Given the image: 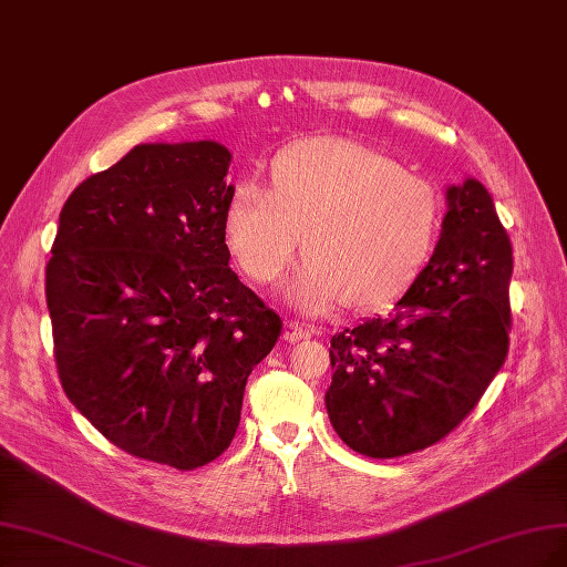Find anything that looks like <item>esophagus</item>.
Returning a JSON list of instances; mask_svg holds the SVG:
<instances>
[{
	"instance_id": "1",
	"label": "esophagus",
	"mask_w": 567,
	"mask_h": 567,
	"mask_svg": "<svg viewBox=\"0 0 567 567\" xmlns=\"http://www.w3.org/2000/svg\"><path fill=\"white\" fill-rule=\"evenodd\" d=\"M316 333H320V329H316V327H306V324H301V322H297V320H291V322H287L285 324V341H301V339H308V337H316Z\"/></svg>"
}]
</instances>
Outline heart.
Listing matches in <instances>:
<instances>
[{
	"label": "heart",
	"instance_id": "1",
	"mask_svg": "<svg viewBox=\"0 0 567 567\" xmlns=\"http://www.w3.org/2000/svg\"><path fill=\"white\" fill-rule=\"evenodd\" d=\"M442 221L436 188L390 156L343 137L287 146L268 188L240 182L224 207V240L259 285L280 282L310 251L291 287L308 312L381 306L413 280Z\"/></svg>",
	"mask_w": 567,
	"mask_h": 567
}]
</instances>
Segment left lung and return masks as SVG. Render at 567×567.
<instances>
[{"label":"left lung","instance_id":"obj_1","mask_svg":"<svg viewBox=\"0 0 567 567\" xmlns=\"http://www.w3.org/2000/svg\"><path fill=\"white\" fill-rule=\"evenodd\" d=\"M427 266L388 316L331 337L329 421L352 451L400 457L453 432L507 360L512 240L486 186H449Z\"/></svg>","mask_w":567,"mask_h":567}]
</instances>
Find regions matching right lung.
Instances as JSON below:
<instances>
[{"instance_id":"1","label":"right lung","mask_w":567,"mask_h":567,"mask_svg":"<svg viewBox=\"0 0 567 567\" xmlns=\"http://www.w3.org/2000/svg\"><path fill=\"white\" fill-rule=\"evenodd\" d=\"M230 154L137 144L62 205L47 264L60 385L110 442L182 472L234 442L282 320L228 266Z\"/></svg>"}]
</instances>
